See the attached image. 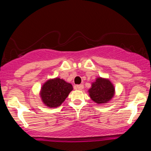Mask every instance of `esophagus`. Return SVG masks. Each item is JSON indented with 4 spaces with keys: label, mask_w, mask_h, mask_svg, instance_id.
I'll list each match as a JSON object with an SVG mask.
<instances>
[{
    "label": "esophagus",
    "mask_w": 151,
    "mask_h": 151,
    "mask_svg": "<svg viewBox=\"0 0 151 151\" xmlns=\"http://www.w3.org/2000/svg\"><path fill=\"white\" fill-rule=\"evenodd\" d=\"M75 89L78 90H81L84 89V85L83 84H79V85L75 86Z\"/></svg>",
    "instance_id": "esophagus-1"
}]
</instances>
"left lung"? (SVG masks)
I'll list each match as a JSON object with an SVG mask.
<instances>
[{
    "label": "left lung",
    "instance_id": "obj_1",
    "mask_svg": "<svg viewBox=\"0 0 151 151\" xmlns=\"http://www.w3.org/2000/svg\"><path fill=\"white\" fill-rule=\"evenodd\" d=\"M88 92L93 101L99 105H104L114 96L115 87L109 79L99 77L91 83Z\"/></svg>",
    "mask_w": 151,
    "mask_h": 151
}]
</instances>
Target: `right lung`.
<instances>
[{
    "instance_id": "1",
    "label": "right lung",
    "mask_w": 151,
    "mask_h": 151,
    "mask_svg": "<svg viewBox=\"0 0 151 151\" xmlns=\"http://www.w3.org/2000/svg\"><path fill=\"white\" fill-rule=\"evenodd\" d=\"M73 90L70 83L59 77L50 79L42 84L40 96L43 104L49 108H57L65 101Z\"/></svg>"
}]
</instances>
